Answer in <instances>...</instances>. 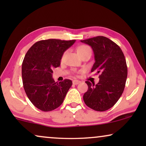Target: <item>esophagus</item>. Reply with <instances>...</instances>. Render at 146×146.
I'll return each instance as SVG.
<instances>
[{
    "label": "esophagus",
    "instance_id": "obj_1",
    "mask_svg": "<svg viewBox=\"0 0 146 146\" xmlns=\"http://www.w3.org/2000/svg\"><path fill=\"white\" fill-rule=\"evenodd\" d=\"M73 84H74V85H77V84H78L79 83H80V81H79V80H73Z\"/></svg>",
    "mask_w": 146,
    "mask_h": 146
}]
</instances>
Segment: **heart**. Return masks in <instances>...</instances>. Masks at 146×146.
<instances>
[{"instance_id":"1","label":"heart","mask_w":146,"mask_h":146,"mask_svg":"<svg viewBox=\"0 0 146 146\" xmlns=\"http://www.w3.org/2000/svg\"><path fill=\"white\" fill-rule=\"evenodd\" d=\"M90 47L87 46H79L78 48V52H80L81 51H83V50H87V49H89Z\"/></svg>"}]
</instances>
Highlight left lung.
Segmentation results:
<instances>
[{
	"mask_svg": "<svg viewBox=\"0 0 146 146\" xmlns=\"http://www.w3.org/2000/svg\"><path fill=\"white\" fill-rule=\"evenodd\" d=\"M82 42L92 47L95 62L92 72L100 74L99 82L86 81L88 90L83 96L87 106L96 111L108 110L122 94L127 76L126 61L118 45L106 37L98 36Z\"/></svg>",
	"mask_w": 146,
	"mask_h": 146,
	"instance_id": "1",
	"label": "left lung"
}]
</instances>
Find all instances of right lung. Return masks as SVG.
I'll use <instances>...</instances> for the list:
<instances>
[{"instance_id":"obj_1","label":"right lung","mask_w":146,"mask_h":146,"mask_svg":"<svg viewBox=\"0 0 146 146\" xmlns=\"http://www.w3.org/2000/svg\"><path fill=\"white\" fill-rule=\"evenodd\" d=\"M75 42L43 40L34 44L26 54L22 64L24 89L30 101L42 111L59 107L72 84L68 79L55 82L52 70L60 66L64 52Z\"/></svg>"}]
</instances>
